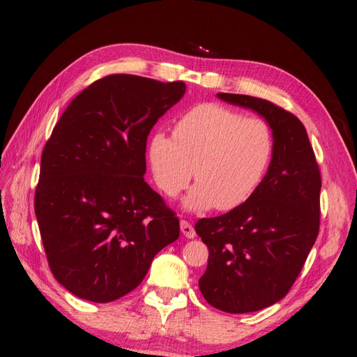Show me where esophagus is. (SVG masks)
Instances as JSON below:
<instances>
[{
    "label": "esophagus",
    "mask_w": 357,
    "mask_h": 357,
    "mask_svg": "<svg viewBox=\"0 0 357 357\" xmlns=\"http://www.w3.org/2000/svg\"><path fill=\"white\" fill-rule=\"evenodd\" d=\"M181 231H183L184 236L188 238V239H193L196 236L195 227L190 222H187V221H181Z\"/></svg>",
    "instance_id": "34e87169"
}]
</instances>
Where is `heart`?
Instances as JSON below:
<instances>
[{"instance_id":"1","label":"heart","mask_w":357,"mask_h":357,"mask_svg":"<svg viewBox=\"0 0 357 357\" xmlns=\"http://www.w3.org/2000/svg\"><path fill=\"white\" fill-rule=\"evenodd\" d=\"M275 138L267 121L244 116L216 102L195 105L173 126V136H151L149 158L155 183L174 198L198 181L185 198L192 210H233L252 196L267 172Z\"/></svg>"}]
</instances>
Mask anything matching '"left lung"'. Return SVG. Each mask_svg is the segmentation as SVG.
I'll list each match as a JSON object with an SVG mask.
<instances>
[{"instance_id": "left-lung-1", "label": "left lung", "mask_w": 357, "mask_h": 357, "mask_svg": "<svg viewBox=\"0 0 357 357\" xmlns=\"http://www.w3.org/2000/svg\"><path fill=\"white\" fill-rule=\"evenodd\" d=\"M252 109L275 138L268 172L239 207L202 218L195 230L208 248L199 290L225 313H252L290 291L316 242L321 224V172L304 124L267 100L218 93Z\"/></svg>"}]
</instances>
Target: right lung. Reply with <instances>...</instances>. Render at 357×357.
<instances>
[{"label":"right lung","mask_w":357,"mask_h":357,"mask_svg":"<svg viewBox=\"0 0 357 357\" xmlns=\"http://www.w3.org/2000/svg\"><path fill=\"white\" fill-rule=\"evenodd\" d=\"M184 81L107 75L75 98L41 155L35 215L52 275L81 299L112 302L146 278L179 219L144 179L149 133Z\"/></svg>","instance_id":"obj_1"}]
</instances>
